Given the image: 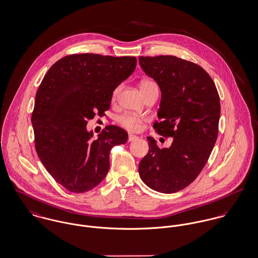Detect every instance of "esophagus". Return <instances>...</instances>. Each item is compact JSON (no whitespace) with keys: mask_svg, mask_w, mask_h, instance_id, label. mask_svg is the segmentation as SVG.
Wrapping results in <instances>:
<instances>
[{"mask_svg":"<svg viewBox=\"0 0 258 258\" xmlns=\"http://www.w3.org/2000/svg\"><path fill=\"white\" fill-rule=\"evenodd\" d=\"M138 137L137 136H135V135H133V134H129V136H128V141L129 142H132V141L136 140Z\"/></svg>","mask_w":258,"mask_h":258,"instance_id":"34e87169","label":"esophagus"}]
</instances>
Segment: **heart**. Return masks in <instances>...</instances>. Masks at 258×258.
Wrapping results in <instances>:
<instances>
[{
    "instance_id": "heart-1",
    "label": "heart",
    "mask_w": 258,
    "mask_h": 258,
    "mask_svg": "<svg viewBox=\"0 0 258 258\" xmlns=\"http://www.w3.org/2000/svg\"><path fill=\"white\" fill-rule=\"evenodd\" d=\"M155 83L150 81V80H144L142 83H141V90H144L145 88L151 86V85H154ZM120 91V87H117L114 91H113V94H112V98L114 99L116 97L118 93ZM145 121V118L141 117L138 115H135V114H130V113H125V114H122L117 118V122L119 123L120 126H122L123 128L127 129L128 131H131V132H138L140 131L143 127V123Z\"/></svg>"
}]
</instances>
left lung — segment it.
Listing matches in <instances>:
<instances>
[{"label": "left lung", "instance_id": "1", "mask_svg": "<svg viewBox=\"0 0 258 258\" xmlns=\"http://www.w3.org/2000/svg\"><path fill=\"white\" fill-rule=\"evenodd\" d=\"M139 63L162 92L159 120L153 127L173 138L169 148L160 149L148 137L149 152L139 164V174L149 187L174 193L196 179L211 155L219 130V94L209 74L193 62L161 55L141 56Z\"/></svg>", "mask_w": 258, "mask_h": 258}]
</instances>
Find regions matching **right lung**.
<instances>
[{"label":"right lung","mask_w":258,"mask_h":258,"mask_svg":"<svg viewBox=\"0 0 258 258\" xmlns=\"http://www.w3.org/2000/svg\"><path fill=\"white\" fill-rule=\"evenodd\" d=\"M136 65L130 56L72 54L44 76L31 116L35 150L51 176L71 192L98 185L108 172L111 149L127 142V132L115 125L93 140L87 124L95 114L105 115L113 91Z\"/></svg>","instance_id":"obj_1"}]
</instances>
